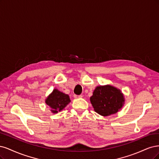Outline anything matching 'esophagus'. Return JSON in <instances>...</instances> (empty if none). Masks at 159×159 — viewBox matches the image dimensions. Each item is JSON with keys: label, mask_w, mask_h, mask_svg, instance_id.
I'll return each mask as SVG.
<instances>
[{"label": "esophagus", "mask_w": 159, "mask_h": 159, "mask_svg": "<svg viewBox=\"0 0 159 159\" xmlns=\"http://www.w3.org/2000/svg\"><path fill=\"white\" fill-rule=\"evenodd\" d=\"M74 98H83V96L82 95H74Z\"/></svg>", "instance_id": "obj_1"}]
</instances>
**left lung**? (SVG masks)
<instances>
[{
	"mask_svg": "<svg viewBox=\"0 0 159 159\" xmlns=\"http://www.w3.org/2000/svg\"><path fill=\"white\" fill-rule=\"evenodd\" d=\"M90 100L94 110L102 116L116 114L125 104L121 90L110 84L96 86Z\"/></svg>",
	"mask_w": 159,
	"mask_h": 159,
	"instance_id": "obj_1",
	"label": "left lung"
}]
</instances>
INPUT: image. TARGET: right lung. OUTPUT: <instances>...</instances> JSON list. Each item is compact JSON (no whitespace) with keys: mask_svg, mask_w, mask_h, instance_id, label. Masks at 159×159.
<instances>
[{"mask_svg":"<svg viewBox=\"0 0 159 159\" xmlns=\"http://www.w3.org/2000/svg\"><path fill=\"white\" fill-rule=\"evenodd\" d=\"M45 102L50 107V111L52 113L57 114L58 111H62L70 103V100L68 94L54 89L52 93L46 98Z\"/></svg>","mask_w":159,"mask_h":159,"instance_id":"1","label":"right lung"}]
</instances>
